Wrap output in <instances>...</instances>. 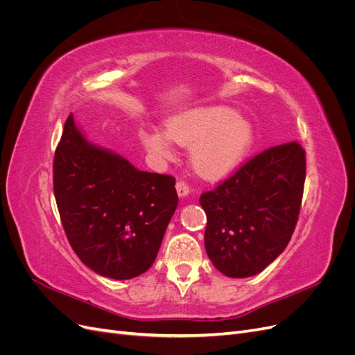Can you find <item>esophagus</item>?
Wrapping results in <instances>:
<instances>
[{"instance_id": "34e87169", "label": "esophagus", "mask_w": 355, "mask_h": 355, "mask_svg": "<svg viewBox=\"0 0 355 355\" xmlns=\"http://www.w3.org/2000/svg\"><path fill=\"white\" fill-rule=\"evenodd\" d=\"M176 191H178L179 197H182V198L188 197L189 192H191L188 184H187V182H184V180H178V182H176Z\"/></svg>"}]
</instances>
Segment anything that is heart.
I'll use <instances>...</instances> for the list:
<instances>
[{
  "label": "heart",
  "instance_id": "heart-1",
  "mask_svg": "<svg viewBox=\"0 0 355 355\" xmlns=\"http://www.w3.org/2000/svg\"><path fill=\"white\" fill-rule=\"evenodd\" d=\"M141 141L154 157H173V141L192 146L191 161L206 179H222L237 167L253 142V127L228 106H200L180 112L167 123V132L144 128Z\"/></svg>",
  "mask_w": 355,
  "mask_h": 355
}]
</instances>
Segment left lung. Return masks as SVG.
Listing matches in <instances>:
<instances>
[{"instance_id": "obj_1", "label": "left lung", "mask_w": 355, "mask_h": 355, "mask_svg": "<svg viewBox=\"0 0 355 355\" xmlns=\"http://www.w3.org/2000/svg\"><path fill=\"white\" fill-rule=\"evenodd\" d=\"M305 171L304 148L288 142L265 149L204 192V245L216 270L252 277L283 253L297 222Z\"/></svg>"}]
</instances>
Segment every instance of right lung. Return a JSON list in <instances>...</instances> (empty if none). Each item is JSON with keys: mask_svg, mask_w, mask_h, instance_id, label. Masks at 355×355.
<instances>
[{"mask_svg": "<svg viewBox=\"0 0 355 355\" xmlns=\"http://www.w3.org/2000/svg\"><path fill=\"white\" fill-rule=\"evenodd\" d=\"M175 182L89 142L68 116L53 189L72 250L96 274L130 280L151 268L178 207Z\"/></svg>", "mask_w": 355, "mask_h": 355, "instance_id": "1", "label": "right lung"}]
</instances>
